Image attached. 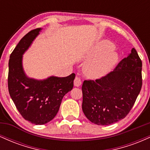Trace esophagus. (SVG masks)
<instances>
[{
    "mask_svg": "<svg viewBox=\"0 0 150 150\" xmlns=\"http://www.w3.org/2000/svg\"><path fill=\"white\" fill-rule=\"evenodd\" d=\"M82 84V81H81V78L80 77L76 76L75 77V80H74V85L75 87H80Z\"/></svg>",
    "mask_w": 150,
    "mask_h": 150,
    "instance_id": "obj_1",
    "label": "esophagus"
}]
</instances>
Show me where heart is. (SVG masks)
<instances>
[{
    "mask_svg": "<svg viewBox=\"0 0 150 150\" xmlns=\"http://www.w3.org/2000/svg\"><path fill=\"white\" fill-rule=\"evenodd\" d=\"M88 58L92 59L86 63L84 72L87 76L98 78L104 76L114 66L118 61V54L113 49L112 43L102 41L94 46Z\"/></svg>",
    "mask_w": 150,
    "mask_h": 150,
    "instance_id": "obj_1",
    "label": "heart"
}]
</instances>
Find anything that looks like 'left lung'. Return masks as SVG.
Returning <instances> with one entry per match:
<instances>
[{"instance_id":"8db88e82","label":"left lung","mask_w":150,"mask_h":150,"mask_svg":"<svg viewBox=\"0 0 150 150\" xmlns=\"http://www.w3.org/2000/svg\"><path fill=\"white\" fill-rule=\"evenodd\" d=\"M142 61L136 50L113 71L95 80L84 81L82 111L92 123L108 125L128 114L142 88Z\"/></svg>"}]
</instances>
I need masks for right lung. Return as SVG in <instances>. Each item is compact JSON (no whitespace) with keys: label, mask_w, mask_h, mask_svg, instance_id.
<instances>
[{"label":"right lung","mask_w":150,"mask_h":150,"mask_svg":"<svg viewBox=\"0 0 150 150\" xmlns=\"http://www.w3.org/2000/svg\"><path fill=\"white\" fill-rule=\"evenodd\" d=\"M42 29L31 30L22 38L10 54L8 85L11 99L25 120L35 125L51 121L57 114L62 99L73 87L75 75L50 77L44 80L27 77L22 65V54Z\"/></svg>","instance_id":"add662e5"}]
</instances>
